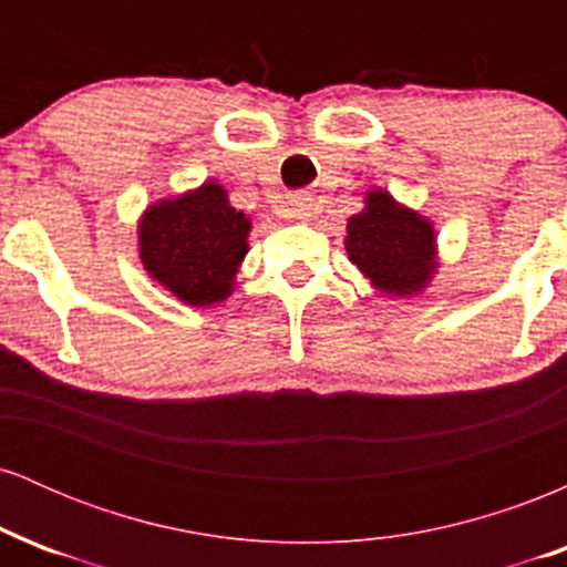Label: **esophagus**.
<instances>
[{
    "label": "esophagus",
    "instance_id": "esophagus-1",
    "mask_svg": "<svg viewBox=\"0 0 567 567\" xmlns=\"http://www.w3.org/2000/svg\"><path fill=\"white\" fill-rule=\"evenodd\" d=\"M290 216L292 218H298V220H306V218H309L311 216V205H309V202H306V199H292L290 202Z\"/></svg>",
    "mask_w": 567,
    "mask_h": 567
}]
</instances>
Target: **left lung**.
<instances>
[{
	"label": "left lung",
	"mask_w": 567,
	"mask_h": 567,
	"mask_svg": "<svg viewBox=\"0 0 567 567\" xmlns=\"http://www.w3.org/2000/svg\"><path fill=\"white\" fill-rule=\"evenodd\" d=\"M349 261L383 298H413L437 275V231L426 216L383 188L365 194V207L349 218Z\"/></svg>",
	"instance_id": "1"
}]
</instances>
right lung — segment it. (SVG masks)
Wrapping results in <instances>:
<instances>
[{"mask_svg": "<svg viewBox=\"0 0 567 567\" xmlns=\"http://www.w3.org/2000/svg\"><path fill=\"white\" fill-rule=\"evenodd\" d=\"M252 218L231 207L218 181L152 202L138 220V258L146 275L181 303L216 306L234 292Z\"/></svg>", "mask_w": 567, "mask_h": 567, "instance_id": "obj_1", "label": "right lung"}]
</instances>
